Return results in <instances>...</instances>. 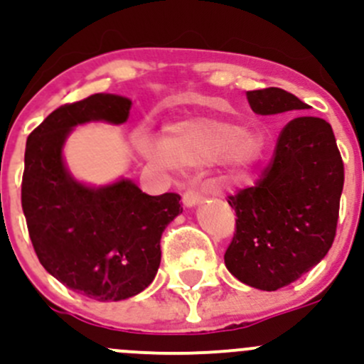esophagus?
<instances>
[{"label": "esophagus", "instance_id": "obj_1", "mask_svg": "<svg viewBox=\"0 0 364 364\" xmlns=\"http://www.w3.org/2000/svg\"><path fill=\"white\" fill-rule=\"evenodd\" d=\"M203 200V194L200 193V191L196 189V187H189V189L186 191V193L182 194V201L186 207H194V205H198L200 201Z\"/></svg>", "mask_w": 364, "mask_h": 364}]
</instances>
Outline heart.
Masks as SVG:
<instances>
[{"label": "heart", "instance_id": "heart-1", "mask_svg": "<svg viewBox=\"0 0 364 364\" xmlns=\"http://www.w3.org/2000/svg\"><path fill=\"white\" fill-rule=\"evenodd\" d=\"M138 149L146 159L166 168L198 170L225 161L235 178H246L264 157V139L242 125L212 117L175 122L164 139L141 136Z\"/></svg>", "mask_w": 364, "mask_h": 364}]
</instances>
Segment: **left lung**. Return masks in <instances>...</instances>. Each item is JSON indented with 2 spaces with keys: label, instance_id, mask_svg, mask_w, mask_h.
Segmentation results:
<instances>
[{
  "label": "left lung",
  "instance_id": "obj_1",
  "mask_svg": "<svg viewBox=\"0 0 364 364\" xmlns=\"http://www.w3.org/2000/svg\"><path fill=\"white\" fill-rule=\"evenodd\" d=\"M246 95L257 114L309 109L282 88ZM341 191L343 161L331 125L306 114L290 120L264 177L230 196L237 219L226 269L239 282L267 292L299 279L333 246Z\"/></svg>",
  "mask_w": 364,
  "mask_h": 364
}]
</instances>
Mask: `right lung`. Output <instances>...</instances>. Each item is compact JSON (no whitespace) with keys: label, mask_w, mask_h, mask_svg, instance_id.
I'll use <instances>...</instances> for the list:
<instances>
[{"label":"right lung","mask_w":364,"mask_h":364,"mask_svg":"<svg viewBox=\"0 0 364 364\" xmlns=\"http://www.w3.org/2000/svg\"><path fill=\"white\" fill-rule=\"evenodd\" d=\"M131 104L113 93L65 104L28 136L24 152L21 201L38 260L65 287L102 303L129 299L154 282L161 235L182 212L175 193L150 196L129 178L86 186L65 166L72 129L124 124Z\"/></svg>","instance_id":"obj_1"}]
</instances>
